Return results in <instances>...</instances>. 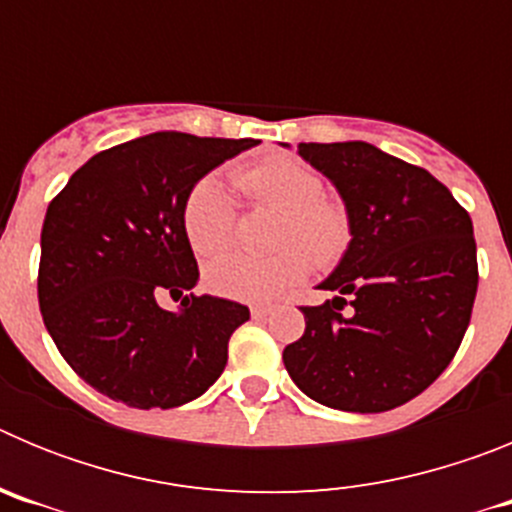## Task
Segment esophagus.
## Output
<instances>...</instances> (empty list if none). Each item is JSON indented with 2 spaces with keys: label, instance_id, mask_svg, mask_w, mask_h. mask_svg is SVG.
<instances>
[{
  "label": "esophagus",
  "instance_id": "obj_1",
  "mask_svg": "<svg viewBox=\"0 0 512 512\" xmlns=\"http://www.w3.org/2000/svg\"><path fill=\"white\" fill-rule=\"evenodd\" d=\"M271 312H274V305H266V302H259V305H253L251 307V315L256 320H261V318H266V315H271Z\"/></svg>",
  "mask_w": 512,
  "mask_h": 512
}]
</instances>
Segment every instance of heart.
I'll list each match as a JSON object with an SVG mask.
<instances>
[{"mask_svg": "<svg viewBox=\"0 0 512 512\" xmlns=\"http://www.w3.org/2000/svg\"><path fill=\"white\" fill-rule=\"evenodd\" d=\"M238 187L259 205L282 210L269 256L225 253L210 261L205 279L220 297L243 302L271 300L310 274L312 261L336 266L354 241V217L343 200L323 194L318 171L295 158L269 156L238 171ZM189 246L200 256L225 251L235 233V202L215 174L192 184L182 207Z\"/></svg>", "mask_w": 512, "mask_h": 512, "instance_id": "obj_1", "label": "heart"}]
</instances>
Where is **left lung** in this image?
I'll use <instances>...</instances> for the list:
<instances>
[{"mask_svg":"<svg viewBox=\"0 0 512 512\" xmlns=\"http://www.w3.org/2000/svg\"><path fill=\"white\" fill-rule=\"evenodd\" d=\"M297 151L336 184L354 241L320 284L341 297L300 307L305 333L284 366L325 408H400L441 377L467 333L479 282L472 217L436 176L369 143Z\"/></svg>","mask_w":512,"mask_h":512,"instance_id":"left-lung-1","label":"left lung"}]
</instances>
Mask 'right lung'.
<instances>
[{"instance_id": "add662e5", "label": "right lung", "mask_w": 512, "mask_h": 512, "mask_svg": "<svg viewBox=\"0 0 512 512\" xmlns=\"http://www.w3.org/2000/svg\"><path fill=\"white\" fill-rule=\"evenodd\" d=\"M253 138L151 133L97 153L48 205L38 302L66 364L128 408H176L228 364V341L251 318L241 302L189 295L200 269L182 223L187 192Z\"/></svg>"}]
</instances>
